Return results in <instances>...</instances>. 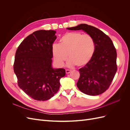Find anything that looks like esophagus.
<instances>
[{
  "instance_id": "obj_1",
  "label": "esophagus",
  "mask_w": 130,
  "mask_h": 130,
  "mask_svg": "<svg viewBox=\"0 0 130 130\" xmlns=\"http://www.w3.org/2000/svg\"><path fill=\"white\" fill-rule=\"evenodd\" d=\"M71 71H72V70H70V69H66V72L67 74L70 73V72H71Z\"/></svg>"
}]
</instances>
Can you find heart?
I'll return each mask as SVG.
<instances>
[{"label":"heart","mask_w":130,"mask_h":130,"mask_svg":"<svg viewBox=\"0 0 130 130\" xmlns=\"http://www.w3.org/2000/svg\"><path fill=\"white\" fill-rule=\"evenodd\" d=\"M95 47L94 39L90 35L67 32L61 38L60 44H55L52 46L54 60L57 66L61 67L68 56V66H84L91 60Z\"/></svg>","instance_id":"obj_1"}]
</instances>
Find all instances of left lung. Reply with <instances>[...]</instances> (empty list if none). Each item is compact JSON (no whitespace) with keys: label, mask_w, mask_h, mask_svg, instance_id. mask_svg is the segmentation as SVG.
I'll return each mask as SVG.
<instances>
[{"label":"left lung","mask_w":130,"mask_h":130,"mask_svg":"<svg viewBox=\"0 0 130 130\" xmlns=\"http://www.w3.org/2000/svg\"><path fill=\"white\" fill-rule=\"evenodd\" d=\"M67 29L84 30L95 42V51L91 60L78 70L80 75L77 87L89 95L103 93L109 88L117 70V52L111 39L99 29L86 24Z\"/></svg>","instance_id":"left-lung-1"}]
</instances>
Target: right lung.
I'll return each instance as SVG.
<instances>
[{
	"label": "right lung",
	"instance_id": "obj_1",
	"mask_svg": "<svg viewBox=\"0 0 130 130\" xmlns=\"http://www.w3.org/2000/svg\"><path fill=\"white\" fill-rule=\"evenodd\" d=\"M56 31H35L22 41L17 49L13 64L18 85L27 95L37 101L50 99L58 90L63 68L52 67V46Z\"/></svg>",
	"mask_w": 130,
	"mask_h": 130
}]
</instances>
